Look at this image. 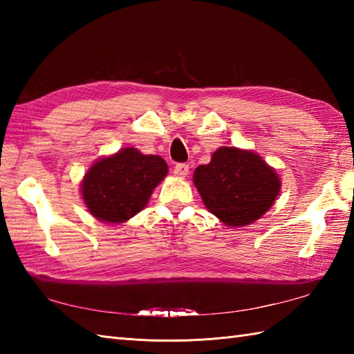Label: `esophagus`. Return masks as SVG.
<instances>
[{"label": "esophagus", "instance_id": "esophagus-1", "mask_svg": "<svg viewBox=\"0 0 354 354\" xmlns=\"http://www.w3.org/2000/svg\"><path fill=\"white\" fill-rule=\"evenodd\" d=\"M189 164H185V162H179V164H176L175 165V175L176 176H179V178H184V176H187L189 175Z\"/></svg>", "mask_w": 354, "mask_h": 354}]
</instances>
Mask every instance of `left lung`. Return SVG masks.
I'll return each mask as SVG.
<instances>
[{
  "label": "left lung",
  "mask_w": 354,
  "mask_h": 354,
  "mask_svg": "<svg viewBox=\"0 0 354 354\" xmlns=\"http://www.w3.org/2000/svg\"><path fill=\"white\" fill-rule=\"evenodd\" d=\"M193 183L209 213L227 227L251 225L272 207L281 189L277 171L260 155L219 147L194 170Z\"/></svg>",
  "instance_id": "obj_1"
}]
</instances>
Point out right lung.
<instances>
[{
    "label": "right lung",
    "mask_w": 354,
    "mask_h": 354,
    "mask_svg": "<svg viewBox=\"0 0 354 354\" xmlns=\"http://www.w3.org/2000/svg\"><path fill=\"white\" fill-rule=\"evenodd\" d=\"M167 162L135 147L97 160L80 184L82 198L95 219L123 223L147 205L155 187L167 176Z\"/></svg>",
    "instance_id": "obj_1"
}]
</instances>
